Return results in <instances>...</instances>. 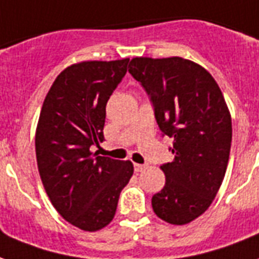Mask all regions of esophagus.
I'll return each instance as SVG.
<instances>
[{
  "label": "esophagus",
  "mask_w": 259,
  "mask_h": 259,
  "mask_svg": "<svg viewBox=\"0 0 259 259\" xmlns=\"http://www.w3.org/2000/svg\"><path fill=\"white\" fill-rule=\"evenodd\" d=\"M145 168L144 164H140V163H135V171L136 173H140V171H143Z\"/></svg>",
  "instance_id": "obj_1"
}]
</instances>
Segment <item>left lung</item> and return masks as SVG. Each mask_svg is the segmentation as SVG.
Returning <instances> with one entry per match:
<instances>
[{
	"instance_id": "obj_1",
	"label": "left lung",
	"mask_w": 259,
	"mask_h": 259,
	"mask_svg": "<svg viewBox=\"0 0 259 259\" xmlns=\"http://www.w3.org/2000/svg\"><path fill=\"white\" fill-rule=\"evenodd\" d=\"M129 72L151 97L163 136L173 139V162L152 208L163 221L184 225L212 203L227 171L232 119L220 86L207 70L183 57H135Z\"/></svg>"
}]
</instances>
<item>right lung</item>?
<instances>
[{"label":"right lung","mask_w":259,"mask_h":259,"mask_svg":"<svg viewBox=\"0 0 259 259\" xmlns=\"http://www.w3.org/2000/svg\"><path fill=\"white\" fill-rule=\"evenodd\" d=\"M129 59L82 61L57 75L42 104L35 133L38 171L53 207L82 231L107 227L120 191L133 176L130 160L96 156L104 140L105 105Z\"/></svg>","instance_id":"add662e5"}]
</instances>
